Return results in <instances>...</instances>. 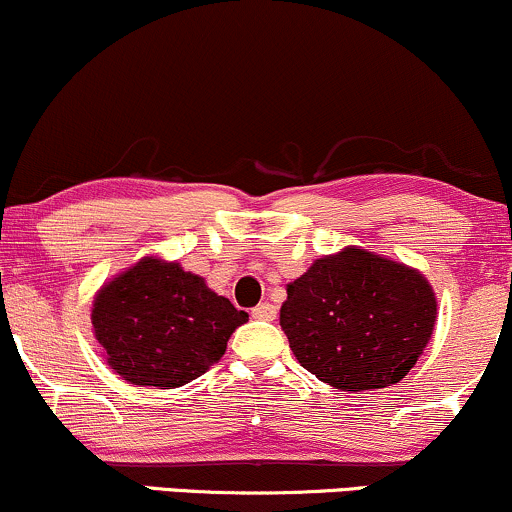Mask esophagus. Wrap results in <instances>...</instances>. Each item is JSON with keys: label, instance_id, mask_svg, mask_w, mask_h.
I'll list each match as a JSON object with an SVG mask.
<instances>
[{"label": "esophagus", "instance_id": "esophagus-1", "mask_svg": "<svg viewBox=\"0 0 512 512\" xmlns=\"http://www.w3.org/2000/svg\"><path fill=\"white\" fill-rule=\"evenodd\" d=\"M275 314H278V309H275V306L270 302H263V304H258V306H254V309H251V316L261 318V321H273Z\"/></svg>", "mask_w": 512, "mask_h": 512}]
</instances>
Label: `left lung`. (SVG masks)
I'll return each mask as SVG.
<instances>
[{"mask_svg": "<svg viewBox=\"0 0 512 512\" xmlns=\"http://www.w3.org/2000/svg\"><path fill=\"white\" fill-rule=\"evenodd\" d=\"M436 297L405 263L359 246L316 258L287 285L280 309L294 357L340 390L393 386L410 374L431 340Z\"/></svg>", "mask_w": 512, "mask_h": 512, "instance_id": "obj_1", "label": "left lung"}]
</instances>
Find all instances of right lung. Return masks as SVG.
Here are the masks:
<instances>
[{"label": "right lung", "mask_w": 512, "mask_h": 512, "mask_svg": "<svg viewBox=\"0 0 512 512\" xmlns=\"http://www.w3.org/2000/svg\"><path fill=\"white\" fill-rule=\"evenodd\" d=\"M90 321L124 381L177 388L220 362L249 314L179 263L146 256L100 287Z\"/></svg>", "instance_id": "right-lung-1"}]
</instances>
